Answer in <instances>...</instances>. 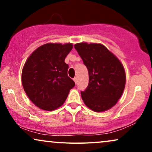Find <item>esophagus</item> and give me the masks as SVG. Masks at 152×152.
<instances>
[{
	"label": "esophagus",
	"instance_id": "1",
	"mask_svg": "<svg viewBox=\"0 0 152 152\" xmlns=\"http://www.w3.org/2000/svg\"><path fill=\"white\" fill-rule=\"evenodd\" d=\"M73 80H74V82H75V84L77 83V77H74Z\"/></svg>",
	"mask_w": 152,
	"mask_h": 152
}]
</instances>
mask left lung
<instances>
[{"instance_id":"1","label":"left lung","mask_w":152,"mask_h":152,"mask_svg":"<svg viewBox=\"0 0 152 152\" xmlns=\"http://www.w3.org/2000/svg\"><path fill=\"white\" fill-rule=\"evenodd\" d=\"M74 47L88 72V85L81 91L84 104L96 112L111 109L120 98L125 86V72L121 62L99 43H80Z\"/></svg>"}]
</instances>
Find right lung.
Here are the masks:
<instances>
[{"mask_svg": "<svg viewBox=\"0 0 152 152\" xmlns=\"http://www.w3.org/2000/svg\"><path fill=\"white\" fill-rule=\"evenodd\" d=\"M72 43H47L39 47L27 59L22 70V84L37 107L53 111L63 104L75 85L68 76L65 58Z\"/></svg>", "mask_w": 152, "mask_h": 152, "instance_id": "add662e5", "label": "right lung"}]
</instances>
